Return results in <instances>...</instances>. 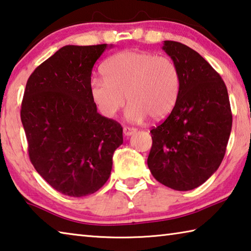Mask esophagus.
Returning <instances> with one entry per match:
<instances>
[{
  "label": "esophagus",
  "instance_id": "obj_1",
  "mask_svg": "<svg viewBox=\"0 0 251 251\" xmlns=\"http://www.w3.org/2000/svg\"><path fill=\"white\" fill-rule=\"evenodd\" d=\"M135 132H137V129L134 128H130V126H125V128H123V134H125L126 137H130V135H132Z\"/></svg>",
  "mask_w": 251,
  "mask_h": 251
}]
</instances>
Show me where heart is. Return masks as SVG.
<instances>
[{"label":"heart","instance_id":"obj_1","mask_svg":"<svg viewBox=\"0 0 251 251\" xmlns=\"http://www.w3.org/2000/svg\"><path fill=\"white\" fill-rule=\"evenodd\" d=\"M104 79H92L90 97L98 111L113 118L126 103L125 116L142 122L150 116L163 120L173 111L181 90L176 64L166 56L141 50H123L102 66Z\"/></svg>","mask_w":251,"mask_h":251}]
</instances>
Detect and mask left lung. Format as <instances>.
Returning a JSON list of instances; mask_svg holds the SVG:
<instances>
[{"instance_id":"8db88e82","label":"left lung","mask_w":251,"mask_h":251,"mask_svg":"<svg viewBox=\"0 0 251 251\" xmlns=\"http://www.w3.org/2000/svg\"><path fill=\"white\" fill-rule=\"evenodd\" d=\"M181 76L177 103L151 130L148 166L157 182L175 191L205 183L221 165L229 140L232 116L225 82L199 52L182 43L162 47Z\"/></svg>"}]
</instances>
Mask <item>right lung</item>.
<instances>
[{"label":"right lung","mask_w":251,"mask_h":251,"mask_svg":"<svg viewBox=\"0 0 251 251\" xmlns=\"http://www.w3.org/2000/svg\"><path fill=\"white\" fill-rule=\"evenodd\" d=\"M67 45L30 75L21 120L37 173L64 195L94 194L108 181L122 126L102 117L90 97L91 72L107 48Z\"/></svg>","instance_id":"right-lung-1"}]
</instances>
